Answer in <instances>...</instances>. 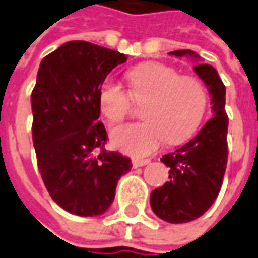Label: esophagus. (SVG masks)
<instances>
[{"instance_id":"obj_1","label":"esophagus","mask_w":258,"mask_h":258,"mask_svg":"<svg viewBox=\"0 0 258 258\" xmlns=\"http://www.w3.org/2000/svg\"><path fill=\"white\" fill-rule=\"evenodd\" d=\"M150 164V160H144V158H134L133 160V167L138 168V167H144V165Z\"/></svg>"}]
</instances>
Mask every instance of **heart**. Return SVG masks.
Segmentation results:
<instances>
[{
	"label": "heart",
	"mask_w": 258,
	"mask_h": 258,
	"mask_svg": "<svg viewBox=\"0 0 258 258\" xmlns=\"http://www.w3.org/2000/svg\"><path fill=\"white\" fill-rule=\"evenodd\" d=\"M130 93L114 81H104L100 88V110L110 121L122 120L131 110V99L144 102L141 118L136 124H122L111 131L112 146L122 153L144 157L154 153L167 140L180 144L190 138L203 121L209 95L200 80L181 76L177 70L147 62L127 74Z\"/></svg>",
	"instance_id": "1"
}]
</instances>
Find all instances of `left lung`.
<instances>
[{
    "label": "left lung",
    "mask_w": 258,
    "mask_h": 258,
    "mask_svg": "<svg viewBox=\"0 0 258 258\" xmlns=\"http://www.w3.org/2000/svg\"><path fill=\"white\" fill-rule=\"evenodd\" d=\"M170 55L190 57L194 71L207 85L213 118L188 143L161 158L170 167V181L151 192L150 204L157 217L181 224L201 217L217 199L227 167L226 87L217 70L203 64L191 49L171 51Z\"/></svg>",
    "instance_id": "left-lung-1"
}]
</instances>
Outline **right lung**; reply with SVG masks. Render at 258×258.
Returning <instances> with one entry per match:
<instances>
[{"label": "right lung", "mask_w": 258, "mask_h": 258, "mask_svg": "<svg viewBox=\"0 0 258 258\" xmlns=\"http://www.w3.org/2000/svg\"><path fill=\"white\" fill-rule=\"evenodd\" d=\"M125 61L118 51L85 41L66 42L41 61L31 94L32 143L45 188L71 214H104L131 170L128 157L104 150L107 131L98 121L100 88Z\"/></svg>", "instance_id": "right-lung-1"}]
</instances>
